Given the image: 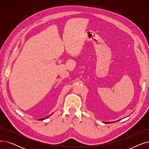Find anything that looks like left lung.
Segmentation results:
<instances>
[{
    "instance_id": "8db88e82",
    "label": "left lung",
    "mask_w": 149,
    "mask_h": 149,
    "mask_svg": "<svg viewBox=\"0 0 149 149\" xmlns=\"http://www.w3.org/2000/svg\"><path fill=\"white\" fill-rule=\"evenodd\" d=\"M112 122H104V123H106V124H109V123H111Z\"/></svg>"
}]
</instances>
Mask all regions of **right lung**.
Listing matches in <instances>:
<instances>
[{
  "mask_svg": "<svg viewBox=\"0 0 149 149\" xmlns=\"http://www.w3.org/2000/svg\"><path fill=\"white\" fill-rule=\"evenodd\" d=\"M50 116V115H49L48 116ZM48 116H47V117H46V118H48ZM45 118H42V119H39L38 120H44V119H45Z\"/></svg>",
  "mask_w": 149,
  "mask_h": 149,
  "instance_id": "add662e5",
  "label": "right lung"
}]
</instances>
